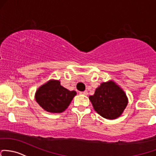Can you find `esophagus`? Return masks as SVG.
<instances>
[{"instance_id":"1","label":"esophagus","mask_w":156,"mask_h":156,"mask_svg":"<svg viewBox=\"0 0 156 156\" xmlns=\"http://www.w3.org/2000/svg\"><path fill=\"white\" fill-rule=\"evenodd\" d=\"M80 94H82V95H84V96H87V95L88 94L87 91H83V92H80Z\"/></svg>"}]
</instances>
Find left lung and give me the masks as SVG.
<instances>
[{
	"label": "left lung",
	"mask_w": 156,
	"mask_h": 156,
	"mask_svg": "<svg viewBox=\"0 0 156 156\" xmlns=\"http://www.w3.org/2000/svg\"><path fill=\"white\" fill-rule=\"evenodd\" d=\"M89 99L95 111L108 119L120 117L128 104L125 92L112 81L101 83Z\"/></svg>",
	"instance_id": "1"
}]
</instances>
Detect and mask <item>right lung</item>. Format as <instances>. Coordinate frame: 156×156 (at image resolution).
<instances>
[{
    "instance_id": "1",
    "label": "right lung",
    "mask_w": 156,
    "mask_h": 156,
    "mask_svg": "<svg viewBox=\"0 0 156 156\" xmlns=\"http://www.w3.org/2000/svg\"><path fill=\"white\" fill-rule=\"evenodd\" d=\"M75 95L76 92L63 87L58 80H50L38 88L35 99L45 111L62 113L68 108Z\"/></svg>"
}]
</instances>
